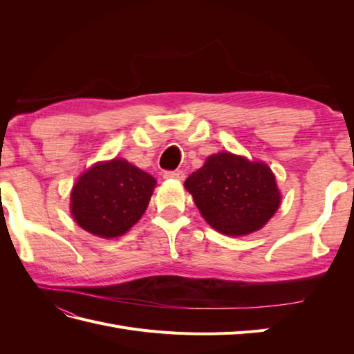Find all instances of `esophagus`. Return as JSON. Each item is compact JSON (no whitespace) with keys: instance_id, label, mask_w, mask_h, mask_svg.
I'll use <instances>...</instances> for the list:
<instances>
[{"instance_id":"1","label":"esophagus","mask_w":354,"mask_h":354,"mask_svg":"<svg viewBox=\"0 0 354 354\" xmlns=\"http://www.w3.org/2000/svg\"><path fill=\"white\" fill-rule=\"evenodd\" d=\"M164 178L167 180H178V181H183L186 178L185 171L177 169V171H165L164 173Z\"/></svg>"}]
</instances>
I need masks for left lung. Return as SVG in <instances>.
<instances>
[{
  "instance_id": "left-lung-1",
  "label": "left lung",
  "mask_w": 354,
  "mask_h": 354,
  "mask_svg": "<svg viewBox=\"0 0 354 354\" xmlns=\"http://www.w3.org/2000/svg\"><path fill=\"white\" fill-rule=\"evenodd\" d=\"M185 187L209 226L229 236L259 230L281 203L269 167L229 152L211 155Z\"/></svg>"
}]
</instances>
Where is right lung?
Wrapping results in <instances>:
<instances>
[{
  "mask_svg": "<svg viewBox=\"0 0 354 354\" xmlns=\"http://www.w3.org/2000/svg\"><path fill=\"white\" fill-rule=\"evenodd\" d=\"M155 185L151 174L124 159L95 164L72 189V216L95 236H121L143 216Z\"/></svg>",
  "mask_w": 354,
  "mask_h": 354,
  "instance_id": "1",
  "label": "right lung"
}]
</instances>
